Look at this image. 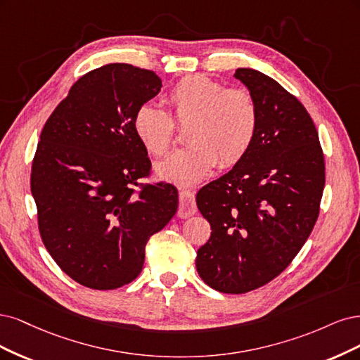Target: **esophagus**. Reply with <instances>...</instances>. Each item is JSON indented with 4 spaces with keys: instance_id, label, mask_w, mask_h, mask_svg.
<instances>
[{
    "instance_id": "esophagus-1",
    "label": "esophagus",
    "mask_w": 360,
    "mask_h": 360,
    "mask_svg": "<svg viewBox=\"0 0 360 360\" xmlns=\"http://www.w3.org/2000/svg\"><path fill=\"white\" fill-rule=\"evenodd\" d=\"M197 211L195 206V195L191 190H181L179 191V210L178 217L181 218H188L194 215Z\"/></svg>"
}]
</instances>
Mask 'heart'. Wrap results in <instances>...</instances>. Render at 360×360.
<instances>
[{
    "mask_svg": "<svg viewBox=\"0 0 360 360\" xmlns=\"http://www.w3.org/2000/svg\"><path fill=\"white\" fill-rule=\"evenodd\" d=\"M170 115L143 104L134 115V131L150 154L166 155L175 143V124L187 127L188 148L160 161V178L179 185L203 181L219 167L245 157L259 125L256 98L243 88H227L205 76L181 79L166 97Z\"/></svg>",
    "mask_w": 360,
    "mask_h": 360,
    "instance_id": "b5f03b06",
    "label": "heart"
}]
</instances>
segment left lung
<instances>
[{
	"instance_id": "obj_1",
	"label": "left lung",
	"mask_w": 360,
	"mask_h": 360,
	"mask_svg": "<svg viewBox=\"0 0 360 360\" xmlns=\"http://www.w3.org/2000/svg\"><path fill=\"white\" fill-rule=\"evenodd\" d=\"M256 98L254 142L235 167L195 195L211 224L195 268L218 292L239 295L272 281L314 227L324 188V157L309 113L272 77L238 68Z\"/></svg>"
}]
</instances>
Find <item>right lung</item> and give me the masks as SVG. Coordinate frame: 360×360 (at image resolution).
I'll return each mask as SVG.
<instances>
[{
  "label": "right lung",
  "mask_w": 360,
  "mask_h": 360,
  "mask_svg": "<svg viewBox=\"0 0 360 360\" xmlns=\"http://www.w3.org/2000/svg\"><path fill=\"white\" fill-rule=\"evenodd\" d=\"M160 89L154 72L103 65L77 80L41 130L31 169L40 236L56 264L85 287L131 283L148 239L176 214L175 185L141 184L150 161L134 115Z\"/></svg>",
  "instance_id": "1"
}]
</instances>
